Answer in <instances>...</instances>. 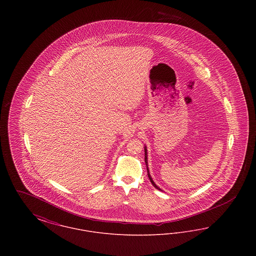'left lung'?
<instances>
[{
	"label": "left lung",
	"instance_id": "left-lung-1",
	"mask_svg": "<svg viewBox=\"0 0 256 256\" xmlns=\"http://www.w3.org/2000/svg\"><path fill=\"white\" fill-rule=\"evenodd\" d=\"M144 150H145V162H146V170H148V178H150V182L152 184L158 189V190H161L160 188H159L158 186L154 183V182L152 180V176H150V170H148V152H146V146H144ZM162 191V190H161Z\"/></svg>",
	"mask_w": 256,
	"mask_h": 256
}]
</instances>
